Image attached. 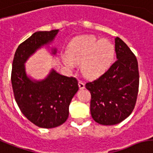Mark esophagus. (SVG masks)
<instances>
[{"label":"esophagus","instance_id":"1","mask_svg":"<svg viewBox=\"0 0 153 153\" xmlns=\"http://www.w3.org/2000/svg\"><path fill=\"white\" fill-rule=\"evenodd\" d=\"M79 86L80 89H83L85 88V83L83 82L82 81H79Z\"/></svg>","mask_w":153,"mask_h":153}]
</instances>
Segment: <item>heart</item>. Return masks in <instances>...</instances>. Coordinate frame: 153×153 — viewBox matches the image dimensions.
<instances>
[{"label":"heart","mask_w":153,"mask_h":153,"mask_svg":"<svg viewBox=\"0 0 153 153\" xmlns=\"http://www.w3.org/2000/svg\"><path fill=\"white\" fill-rule=\"evenodd\" d=\"M115 56L111 42L94 35L79 36L71 42L64 61L69 68L81 63V71L87 78H96L106 71Z\"/></svg>","instance_id":"heart-1"}]
</instances>
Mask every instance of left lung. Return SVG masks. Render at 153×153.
<instances>
[{
	"instance_id": "obj_1",
	"label": "left lung",
	"mask_w": 153,
	"mask_h": 153,
	"mask_svg": "<svg viewBox=\"0 0 153 153\" xmlns=\"http://www.w3.org/2000/svg\"><path fill=\"white\" fill-rule=\"evenodd\" d=\"M116 61L96 80L85 84L91 94L90 112L101 125H115L134 108L139 86L137 60L125 42L115 38Z\"/></svg>"
}]
</instances>
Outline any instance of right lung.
<instances>
[{
	"instance_id": "obj_1",
	"label": "right lung",
	"mask_w": 153,
	"mask_h": 153,
	"mask_svg": "<svg viewBox=\"0 0 153 153\" xmlns=\"http://www.w3.org/2000/svg\"><path fill=\"white\" fill-rule=\"evenodd\" d=\"M59 30L37 31L21 43L12 62V85L15 99L25 117L41 128H54L69 115L71 99L79 90L78 81L52 69L48 76L38 81L27 76L25 63L38 48L50 44ZM56 48H52L56 55Z\"/></svg>"
}]
</instances>
